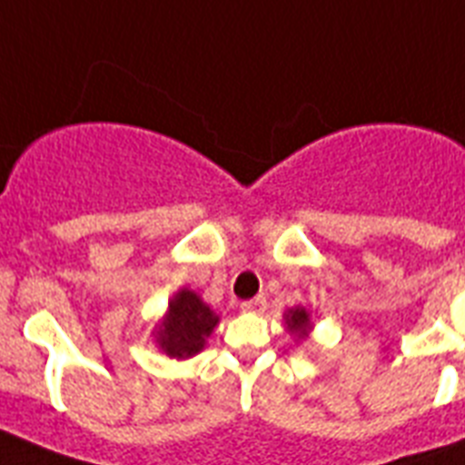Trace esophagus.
<instances>
[{
    "instance_id": "esophagus-1",
    "label": "esophagus",
    "mask_w": 465,
    "mask_h": 465,
    "mask_svg": "<svg viewBox=\"0 0 465 465\" xmlns=\"http://www.w3.org/2000/svg\"><path fill=\"white\" fill-rule=\"evenodd\" d=\"M241 309L251 311V313H261V311H265V299L262 297L248 299V302H243V304H241Z\"/></svg>"
}]
</instances>
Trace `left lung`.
I'll return each instance as SVG.
<instances>
[{"instance_id": "8db88e82", "label": "left lung", "mask_w": 465, "mask_h": 465, "mask_svg": "<svg viewBox=\"0 0 465 465\" xmlns=\"http://www.w3.org/2000/svg\"><path fill=\"white\" fill-rule=\"evenodd\" d=\"M284 331L290 332L294 342H304L309 340L313 331V321H311V311L306 306H294V309L284 311Z\"/></svg>"}]
</instances>
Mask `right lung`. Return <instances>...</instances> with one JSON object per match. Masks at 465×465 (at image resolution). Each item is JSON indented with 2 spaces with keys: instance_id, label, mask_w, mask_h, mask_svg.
<instances>
[{
  "instance_id": "add662e5",
  "label": "right lung",
  "mask_w": 465,
  "mask_h": 465,
  "mask_svg": "<svg viewBox=\"0 0 465 465\" xmlns=\"http://www.w3.org/2000/svg\"><path fill=\"white\" fill-rule=\"evenodd\" d=\"M217 325L219 313L197 292L181 287L168 299L166 313L152 328V338L171 360H190L203 352Z\"/></svg>"
}]
</instances>
